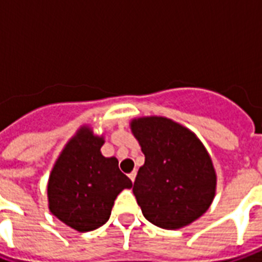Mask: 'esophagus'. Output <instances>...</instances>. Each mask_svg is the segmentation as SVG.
I'll return each instance as SVG.
<instances>
[{"instance_id":"34e87169","label":"esophagus","mask_w":262,"mask_h":262,"mask_svg":"<svg viewBox=\"0 0 262 262\" xmlns=\"http://www.w3.org/2000/svg\"><path fill=\"white\" fill-rule=\"evenodd\" d=\"M136 174H137V172H136V170H133V171H132L130 174H129V178H130V181H132V182H135V179H136Z\"/></svg>"}]
</instances>
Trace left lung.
<instances>
[{"instance_id":"left-lung-1","label":"left lung","mask_w":262,"mask_h":262,"mask_svg":"<svg viewBox=\"0 0 262 262\" xmlns=\"http://www.w3.org/2000/svg\"><path fill=\"white\" fill-rule=\"evenodd\" d=\"M130 130L145 155L133 185L144 217L177 230L203 216L215 199L217 177L199 137L158 115L132 119Z\"/></svg>"}]
</instances>
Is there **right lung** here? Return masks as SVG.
Returning a JSON list of instances; mask_svg holds the SVG:
<instances>
[{"instance_id":"right-lung-1","label":"right lung","mask_w":262,"mask_h":262,"mask_svg":"<svg viewBox=\"0 0 262 262\" xmlns=\"http://www.w3.org/2000/svg\"><path fill=\"white\" fill-rule=\"evenodd\" d=\"M103 144V135H95L83 125L65 144L47 182L50 212L79 232L106 223L117 195L132 187L130 179L118 168L117 158L102 155Z\"/></svg>"}]
</instances>
